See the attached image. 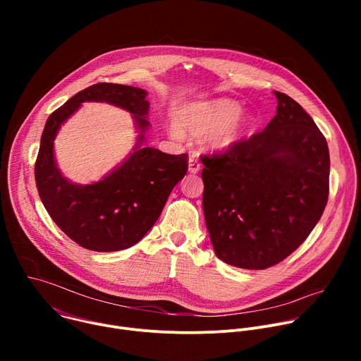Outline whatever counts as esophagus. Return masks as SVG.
Returning <instances> with one entry per match:
<instances>
[{"mask_svg":"<svg viewBox=\"0 0 361 361\" xmlns=\"http://www.w3.org/2000/svg\"><path fill=\"white\" fill-rule=\"evenodd\" d=\"M200 169H201L200 161L197 160V157L191 156V157L188 159V171H190L191 174H195V173H198V171H200Z\"/></svg>","mask_w":361,"mask_h":361,"instance_id":"esophagus-1","label":"esophagus"}]
</instances>
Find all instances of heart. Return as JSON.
<instances>
[{"label": "heart", "mask_w": 361, "mask_h": 361, "mask_svg": "<svg viewBox=\"0 0 361 361\" xmlns=\"http://www.w3.org/2000/svg\"><path fill=\"white\" fill-rule=\"evenodd\" d=\"M241 110L238 102L227 98L190 102L177 110L176 123L169 126V131L178 140L184 134L204 135L205 147L224 152L238 145L254 128V116Z\"/></svg>", "instance_id": "heart-1"}]
</instances>
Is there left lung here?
I'll return each mask as SVG.
<instances>
[{"label": "left lung", "mask_w": 361, "mask_h": 361, "mask_svg": "<svg viewBox=\"0 0 361 361\" xmlns=\"http://www.w3.org/2000/svg\"><path fill=\"white\" fill-rule=\"evenodd\" d=\"M274 95L277 114L262 133L201 157L205 226L216 255L238 269L283 262L313 231L329 198L324 135L298 102Z\"/></svg>", "instance_id": "1"}]
</instances>
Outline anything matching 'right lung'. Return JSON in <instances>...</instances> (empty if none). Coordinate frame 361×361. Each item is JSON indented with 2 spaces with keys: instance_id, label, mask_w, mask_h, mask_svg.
<instances>
[{
  "instance_id": "right-lung-1",
  "label": "right lung",
  "mask_w": 361,
  "mask_h": 361,
  "mask_svg": "<svg viewBox=\"0 0 361 361\" xmlns=\"http://www.w3.org/2000/svg\"><path fill=\"white\" fill-rule=\"evenodd\" d=\"M145 97L147 91L137 87L98 82L71 97L45 123L35 161L37 190L54 223L87 250L110 252L138 243L159 220L171 190L188 170L187 154L171 156L142 145L149 127ZM85 100L109 102L133 114L139 137L120 166L99 182L82 186L61 174L54 140Z\"/></svg>"
}]
</instances>
